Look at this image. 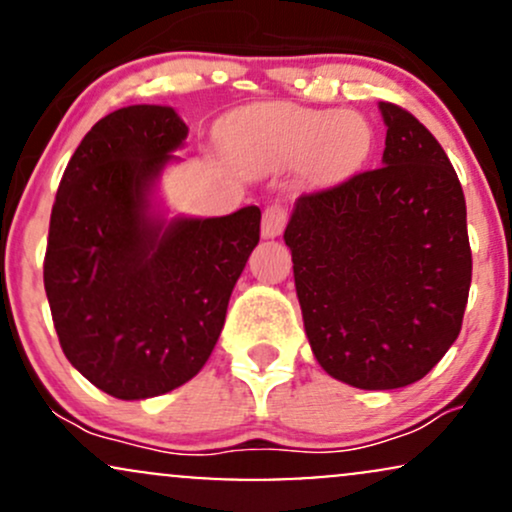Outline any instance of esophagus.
<instances>
[{"label": "esophagus", "instance_id": "34e87169", "mask_svg": "<svg viewBox=\"0 0 512 512\" xmlns=\"http://www.w3.org/2000/svg\"><path fill=\"white\" fill-rule=\"evenodd\" d=\"M286 223H289V209L279 202L267 204V209H264V214H262V236L264 238L281 236V231L286 228Z\"/></svg>", "mask_w": 512, "mask_h": 512}]
</instances>
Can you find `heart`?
Segmentation results:
<instances>
[{
  "label": "heart",
  "mask_w": 512,
  "mask_h": 512,
  "mask_svg": "<svg viewBox=\"0 0 512 512\" xmlns=\"http://www.w3.org/2000/svg\"><path fill=\"white\" fill-rule=\"evenodd\" d=\"M240 156L262 166L301 161L313 180H339L366 161L373 146L368 120L358 113L267 103L240 113L231 125Z\"/></svg>",
  "instance_id": "b5f03b06"
}]
</instances>
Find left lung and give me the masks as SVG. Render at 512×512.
<instances>
[{
  "mask_svg": "<svg viewBox=\"0 0 512 512\" xmlns=\"http://www.w3.org/2000/svg\"><path fill=\"white\" fill-rule=\"evenodd\" d=\"M380 110L385 166L305 192L284 233L317 363L361 390L424 378L460 334L472 284L448 154L409 110Z\"/></svg>",
  "mask_w": 512,
  "mask_h": 512,
  "instance_id": "left-lung-1",
  "label": "left lung"
}]
</instances>
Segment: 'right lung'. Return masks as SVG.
<instances>
[{
	"mask_svg": "<svg viewBox=\"0 0 512 512\" xmlns=\"http://www.w3.org/2000/svg\"><path fill=\"white\" fill-rule=\"evenodd\" d=\"M173 108L105 115L69 158L50 214L43 279L60 346L117 399L166 395L202 370L260 240V209L149 216L151 182L185 142Z\"/></svg>",
	"mask_w": 512,
	"mask_h": 512,
	"instance_id": "obj_1",
	"label": "right lung"
}]
</instances>
